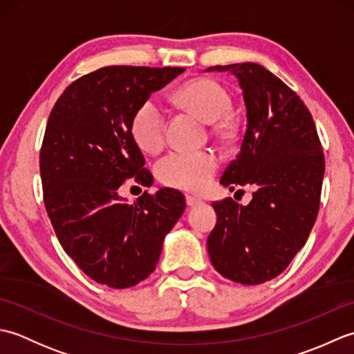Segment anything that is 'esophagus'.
Wrapping results in <instances>:
<instances>
[{"mask_svg": "<svg viewBox=\"0 0 354 354\" xmlns=\"http://www.w3.org/2000/svg\"><path fill=\"white\" fill-rule=\"evenodd\" d=\"M185 202H187V205H189V207H196V205L202 204V201L198 199V198H194V196H187Z\"/></svg>", "mask_w": 354, "mask_h": 354, "instance_id": "esophagus-1", "label": "esophagus"}]
</instances>
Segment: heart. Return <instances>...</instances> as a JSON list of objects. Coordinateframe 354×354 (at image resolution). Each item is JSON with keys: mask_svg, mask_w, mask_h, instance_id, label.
Returning a JSON list of instances; mask_svg holds the SVG:
<instances>
[{"mask_svg": "<svg viewBox=\"0 0 354 354\" xmlns=\"http://www.w3.org/2000/svg\"><path fill=\"white\" fill-rule=\"evenodd\" d=\"M175 99L207 123L217 122L231 106L227 89L212 79H193L175 91ZM165 111L156 97H149L135 109L131 120V133L137 146L149 153L162 147ZM227 123H221L225 129ZM217 170V158L212 152H171L156 165L161 181L173 189L201 192L212 181Z\"/></svg>", "mask_w": 354, "mask_h": 354, "instance_id": "obj_1", "label": "heart"}]
</instances>
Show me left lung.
<instances>
[{
    "mask_svg": "<svg viewBox=\"0 0 354 354\" xmlns=\"http://www.w3.org/2000/svg\"><path fill=\"white\" fill-rule=\"evenodd\" d=\"M239 80L246 131L221 184L257 187L240 205L213 202L217 222L207 246L214 269L240 284H261L280 275L307 242L319 209L324 153L312 114L295 91L252 62L216 65Z\"/></svg>",
    "mask_w": 354,
    "mask_h": 354,
    "instance_id": "1",
    "label": "left lung"
}]
</instances>
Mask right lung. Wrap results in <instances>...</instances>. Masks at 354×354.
<instances>
[{"mask_svg": "<svg viewBox=\"0 0 354 354\" xmlns=\"http://www.w3.org/2000/svg\"><path fill=\"white\" fill-rule=\"evenodd\" d=\"M184 71L104 66L74 80L50 112L39 156L45 209L64 251L109 288H131L152 274L184 213V194L173 189L145 192L132 205L118 194L131 178L152 185L131 120Z\"/></svg>", "mask_w": 354, "mask_h": 354, "instance_id": "1", "label": "right lung"}]
</instances>
